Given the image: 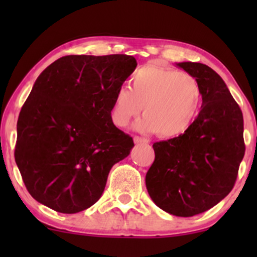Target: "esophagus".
Masks as SVG:
<instances>
[{
  "instance_id": "34e87169",
  "label": "esophagus",
  "mask_w": 257,
  "mask_h": 257,
  "mask_svg": "<svg viewBox=\"0 0 257 257\" xmlns=\"http://www.w3.org/2000/svg\"><path fill=\"white\" fill-rule=\"evenodd\" d=\"M134 143L135 144H149V140L145 138H140V137H134Z\"/></svg>"
}]
</instances>
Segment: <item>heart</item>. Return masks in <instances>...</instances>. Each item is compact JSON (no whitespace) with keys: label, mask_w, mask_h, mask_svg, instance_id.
Here are the masks:
<instances>
[{"label":"heart","mask_w":257,"mask_h":257,"mask_svg":"<svg viewBox=\"0 0 257 257\" xmlns=\"http://www.w3.org/2000/svg\"><path fill=\"white\" fill-rule=\"evenodd\" d=\"M202 89L197 79L172 67L146 65L131 79V88L119 87L112 105L111 118L117 126H125L144 106V116L135 124L143 133L161 138L185 134L198 116Z\"/></svg>","instance_id":"b5f03b06"}]
</instances>
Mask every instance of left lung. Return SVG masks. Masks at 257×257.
I'll return each mask as SVG.
<instances>
[{
  "label": "left lung",
  "mask_w": 257,
  "mask_h": 257,
  "mask_svg": "<svg viewBox=\"0 0 257 257\" xmlns=\"http://www.w3.org/2000/svg\"><path fill=\"white\" fill-rule=\"evenodd\" d=\"M197 79L202 108L181 137L153 144L146 188L155 204L175 216L204 213L232 191L245 153L243 113L223 79L200 63L176 64Z\"/></svg>",
  "instance_id": "8db88e82"
}]
</instances>
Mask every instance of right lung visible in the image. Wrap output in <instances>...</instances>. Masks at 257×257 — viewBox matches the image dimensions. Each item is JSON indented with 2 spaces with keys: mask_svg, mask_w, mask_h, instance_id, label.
Listing matches in <instances>:
<instances>
[{
  "mask_svg": "<svg viewBox=\"0 0 257 257\" xmlns=\"http://www.w3.org/2000/svg\"><path fill=\"white\" fill-rule=\"evenodd\" d=\"M137 65L125 54L66 55L38 76L19 113L14 152L38 203L75 214L98 202L111 168L134 147L111 111Z\"/></svg>",
  "mask_w": 257,
  "mask_h": 257,
  "instance_id": "right-lung-1",
  "label": "right lung"
}]
</instances>
